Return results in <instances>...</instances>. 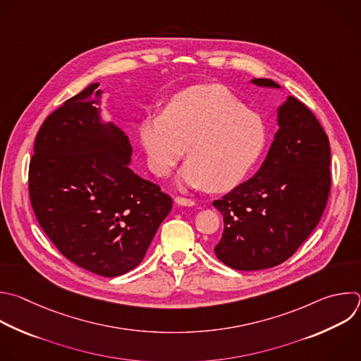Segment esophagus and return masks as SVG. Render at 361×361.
I'll return each instance as SVG.
<instances>
[{
    "label": "esophagus",
    "instance_id": "1",
    "mask_svg": "<svg viewBox=\"0 0 361 361\" xmlns=\"http://www.w3.org/2000/svg\"><path fill=\"white\" fill-rule=\"evenodd\" d=\"M176 204L177 205H183V207H192L195 202L190 198H185V197H176Z\"/></svg>",
    "mask_w": 361,
    "mask_h": 361
}]
</instances>
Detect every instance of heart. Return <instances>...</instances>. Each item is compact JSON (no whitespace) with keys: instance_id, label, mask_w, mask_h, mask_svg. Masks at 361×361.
I'll use <instances>...</instances> for the list:
<instances>
[{"instance_id":"obj_1","label":"heart","mask_w":361,"mask_h":361,"mask_svg":"<svg viewBox=\"0 0 361 361\" xmlns=\"http://www.w3.org/2000/svg\"><path fill=\"white\" fill-rule=\"evenodd\" d=\"M140 139L156 176L167 177L187 147L190 159L180 181L225 191L241 181L262 154L267 126L226 87L200 85L174 94L161 114L146 117Z\"/></svg>"}]
</instances>
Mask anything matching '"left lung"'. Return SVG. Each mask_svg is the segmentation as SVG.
Here are the masks:
<instances>
[{"mask_svg":"<svg viewBox=\"0 0 361 361\" xmlns=\"http://www.w3.org/2000/svg\"><path fill=\"white\" fill-rule=\"evenodd\" d=\"M281 87L271 79H252ZM272 146L257 174L212 205L224 216L216 258L238 271L289 259L319 224L330 192V145L312 110L293 96L278 107Z\"/></svg>","mask_w":361,"mask_h":361,"instance_id":"left-lung-1","label":"left lung"}]
</instances>
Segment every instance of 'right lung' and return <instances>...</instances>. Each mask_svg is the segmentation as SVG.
Here are the masks:
<instances>
[{
    "label": "right lung",
    "mask_w": 361,
    "mask_h": 361,
    "mask_svg": "<svg viewBox=\"0 0 361 361\" xmlns=\"http://www.w3.org/2000/svg\"><path fill=\"white\" fill-rule=\"evenodd\" d=\"M97 86L45 118L28 184L35 216L59 252L113 278L143 261L173 200L129 167L132 145L122 129L100 120Z\"/></svg>",
    "instance_id": "add662e5"
}]
</instances>
